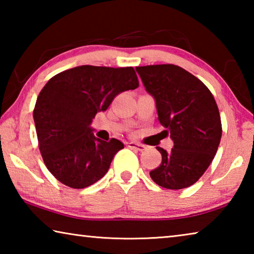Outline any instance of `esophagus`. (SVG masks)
I'll return each mask as SVG.
<instances>
[{
	"mask_svg": "<svg viewBox=\"0 0 254 254\" xmlns=\"http://www.w3.org/2000/svg\"><path fill=\"white\" fill-rule=\"evenodd\" d=\"M127 147L130 149H135L137 151H143V150H145V145L141 143H136V142H130Z\"/></svg>",
	"mask_w": 254,
	"mask_h": 254,
	"instance_id": "obj_1",
	"label": "esophagus"
}]
</instances>
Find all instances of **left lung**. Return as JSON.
Instances as JSON below:
<instances>
[{"label": "left lung", "mask_w": 254, "mask_h": 254, "mask_svg": "<svg viewBox=\"0 0 254 254\" xmlns=\"http://www.w3.org/2000/svg\"><path fill=\"white\" fill-rule=\"evenodd\" d=\"M147 92L156 101L158 120L174 148L157 147L162 160L150 177L167 189L194 185L208 168L222 136L216 102L209 89L184 68L166 64L135 67Z\"/></svg>", "instance_id": "obj_1"}]
</instances>
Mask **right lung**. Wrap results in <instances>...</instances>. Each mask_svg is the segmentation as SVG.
<instances>
[{
	"label": "right lung",
	"mask_w": 254,
	"mask_h": 254,
	"mask_svg": "<svg viewBox=\"0 0 254 254\" xmlns=\"http://www.w3.org/2000/svg\"><path fill=\"white\" fill-rule=\"evenodd\" d=\"M137 86L133 67L84 65L48 80L37 98L33 120L42 159L56 179L81 189L104 177L124 144L113 137L109 142L97 139L89 126L115 96Z\"/></svg>",
	"instance_id": "1"
}]
</instances>
